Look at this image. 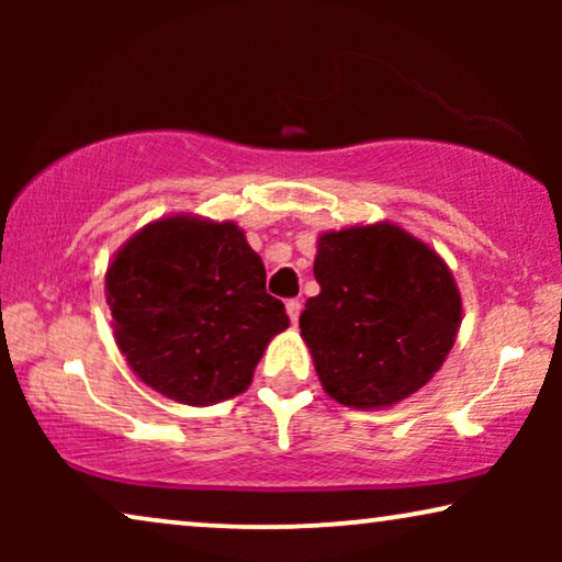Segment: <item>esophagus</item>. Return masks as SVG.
Here are the masks:
<instances>
[{
  "label": "esophagus",
  "mask_w": 562,
  "mask_h": 562,
  "mask_svg": "<svg viewBox=\"0 0 562 562\" xmlns=\"http://www.w3.org/2000/svg\"><path fill=\"white\" fill-rule=\"evenodd\" d=\"M286 314H289L291 325H296L299 314H302V302H299V299H289V302H286Z\"/></svg>",
  "instance_id": "obj_1"
}]
</instances>
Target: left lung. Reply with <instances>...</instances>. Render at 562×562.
I'll return each instance as SVG.
<instances>
[{"mask_svg":"<svg viewBox=\"0 0 562 562\" xmlns=\"http://www.w3.org/2000/svg\"><path fill=\"white\" fill-rule=\"evenodd\" d=\"M299 327L335 402L383 409L417 394L448 358L463 302L448 263L394 222L329 229Z\"/></svg>","mask_w":562,"mask_h":562,"instance_id":"left-lung-1","label":"left lung"}]
</instances>
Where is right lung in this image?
<instances>
[{"label":"right lung","mask_w":562,"mask_h":562,"mask_svg":"<svg viewBox=\"0 0 562 562\" xmlns=\"http://www.w3.org/2000/svg\"><path fill=\"white\" fill-rule=\"evenodd\" d=\"M104 291L133 373L189 406L243 394L268 342L289 327L243 229L196 214L137 229L114 252Z\"/></svg>","instance_id":"add662e5"}]
</instances>
